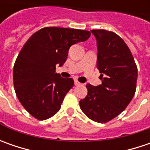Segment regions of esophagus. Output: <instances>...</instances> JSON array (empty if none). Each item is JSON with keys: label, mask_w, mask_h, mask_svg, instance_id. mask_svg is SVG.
I'll use <instances>...</instances> for the list:
<instances>
[{"label": "esophagus", "mask_w": 150, "mask_h": 150, "mask_svg": "<svg viewBox=\"0 0 150 150\" xmlns=\"http://www.w3.org/2000/svg\"><path fill=\"white\" fill-rule=\"evenodd\" d=\"M74 84L76 85V86H78V85H81V83L78 82V80H74Z\"/></svg>", "instance_id": "1"}]
</instances>
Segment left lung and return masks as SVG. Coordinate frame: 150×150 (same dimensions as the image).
I'll use <instances>...</instances> for the list:
<instances>
[{"label":"left lung","instance_id":"obj_1","mask_svg":"<svg viewBox=\"0 0 150 150\" xmlns=\"http://www.w3.org/2000/svg\"><path fill=\"white\" fill-rule=\"evenodd\" d=\"M97 40L98 59L102 84H87L88 95L81 99L82 111L92 120L107 123L129 105L136 91L138 69L124 41L116 33L92 30Z\"/></svg>","mask_w":150,"mask_h":150}]
</instances>
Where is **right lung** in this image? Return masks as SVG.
<instances>
[{"mask_svg":"<svg viewBox=\"0 0 150 150\" xmlns=\"http://www.w3.org/2000/svg\"><path fill=\"white\" fill-rule=\"evenodd\" d=\"M88 31L44 27L35 32L21 50L13 68L16 94L27 112L38 120L52 117L60 109L72 78L56 72V65L67 60L73 44L90 38Z\"/></svg>","mask_w":150,"mask_h":150,"instance_id":"1","label":"right lung"}]
</instances>
